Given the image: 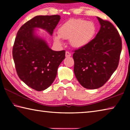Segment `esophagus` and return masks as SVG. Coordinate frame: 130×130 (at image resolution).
Returning a JSON list of instances; mask_svg holds the SVG:
<instances>
[{"label":"esophagus","mask_w":130,"mask_h":130,"mask_svg":"<svg viewBox=\"0 0 130 130\" xmlns=\"http://www.w3.org/2000/svg\"><path fill=\"white\" fill-rule=\"evenodd\" d=\"M72 56V54L70 53L69 52H66L65 53V56L66 57H69Z\"/></svg>","instance_id":"1"}]
</instances>
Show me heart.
I'll return each instance as SVG.
<instances>
[{"label":"heart","instance_id":"b5f03b06","mask_svg":"<svg viewBox=\"0 0 130 130\" xmlns=\"http://www.w3.org/2000/svg\"><path fill=\"white\" fill-rule=\"evenodd\" d=\"M96 26L91 21L84 19H70L59 28V36L54 37L57 43L61 44V38L70 40L72 46L80 48L90 42L96 32Z\"/></svg>","mask_w":130,"mask_h":130}]
</instances>
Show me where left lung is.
<instances>
[{
  "mask_svg": "<svg viewBox=\"0 0 130 130\" xmlns=\"http://www.w3.org/2000/svg\"><path fill=\"white\" fill-rule=\"evenodd\" d=\"M101 27L96 36L82 47L74 50V72L83 87L100 88L118 67L122 49V38L109 21L99 17Z\"/></svg>",
  "mask_w": 130,
  "mask_h": 130,
  "instance_id": "obj_1",
  "label": "left lung"
}]
</instances>
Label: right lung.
Returning a JSON list of instances; mask_svg holds the SVG:
<instances>
[{
  "label": "right lung",
  "mask_w": 130,
  "mask_h": 130,
  "mask_svg": "<svg viewBox=\"0 0 130 130\" xmlns=\"http://www.w3.org/2000/svg\"><path fill=\"white\" fill-rule=\"evenodd\" d=\"M60 19L58 15L35 17L21 26L15 39L12 56L18 76L37 91L47 89L53 83L65 50L50 49L45 41L34 36V28H43L52 35Z\"/></svg>",
  "instance_id": "1"
}]
</instances>
